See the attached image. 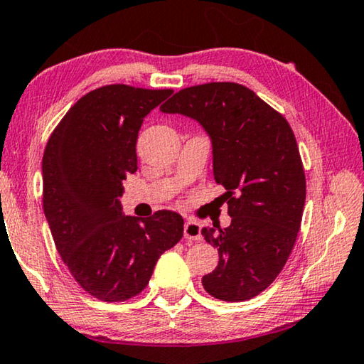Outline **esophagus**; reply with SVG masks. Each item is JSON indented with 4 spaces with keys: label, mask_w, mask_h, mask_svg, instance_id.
I'll return each instance as SVG.
<instances>
[{
    "label": "esophagus",
    "mask_w": 364,
    "mask_h": 364,
    "mask_svg": "<svg viewBox=\"0 0 364 364\" xmlns=\"http://www.w3.org/2000/svg\"><path fill=\"white\" fill-rule=\"evenodd\" d=\"M183 232L186 240H199L200 238V225L194 220H188L186 224H184Z\"/></svg>",
    "instance_id": "34e87169"
}]
</instances>
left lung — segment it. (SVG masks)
I'll return each mask as SVG.
<instances>
[{"label": "left lung", "mask_w": 364, "mask_h": 364, "mask_svg": "<svg viewBox=\"0 0 364 364\" xmlns=\"http://www.w3.org/2000/svg\"><path fill=\"white\" fill-rule=\"evenodd\" d=\"M160 111L200 124L213 145V170L225 188L229 227L200 234L219 252V264L203 276L215 299L242 302L273 283L301 229L306 176L286 119L238 83L184 88Z\"/></svg>", "instance_id": "obj_1"}]
</instances>
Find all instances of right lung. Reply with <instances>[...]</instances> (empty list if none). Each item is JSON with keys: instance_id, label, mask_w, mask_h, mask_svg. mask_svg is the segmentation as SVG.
Returning a JSON list of instances; mask_svg holds the SVG:
<instances>
[{"instance_id": "obj_1", "label": "right lung", "mask_w": 364, "mask_h": 364, "mask_svg": "<svg viewBox=\"0 0 364 364\" xmlns=\"http://www.w3.org/2000/svg\"><path fill=\"white\" fill-rule=\"evenodd\" d=\"M171 90L109 85L85 95L48 139L42 160L43 213L75 281L106 302L147 287L161 253L183 237V217L126 215L122 181L137 170L144 117Z\"/></svg>"}]
</instances>
